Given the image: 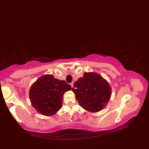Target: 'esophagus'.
<instances>
[{"label":"esophagus","instance_id":"obj_1","mask_svg":"<svg viewBox=\"0 0 149 149\" xmlns=\"http://www.w3.org/2000/svg\"><path fill=\"white\" fill-rule=\"evenodd\" d=\"M70 85L71 86L72 88H73V86H74V82H71V83H70Z\"/></svg>","mask_w":149,"mask_h":149}]
</instances>
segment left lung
I'll return each instance as SVG.
<instances>
[{
	"label": "left lung",
	"instance_id": "left-lung-1",
	"mask_svg": "<svg viewBox=\"0 0 149 149\" xmlns=\"http://www.w3.org/2000/svg\"><path fill=\"white\" fill-rule=\"evenodd\" d=\"M72 91L80 106L90 112L102 110L112 94L108 82L95 72H84L83 77L74 83Z\"/></svg>",
	"mask_w": 149,
	"mask_h": 149
}]
</instances>
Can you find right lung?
<instances>
[{
    "label": "right lung",
    "mask_w": 149,
    "mask_h": 149,
    "mask_svg": "<svg viewBox=\"0 0 149 149\" xmlns=\"http://www.w3.org/2000/svg\"><path fill=\"white\" fill-rule=\"evenodd\" d=\"M72 89L64 80L54 79L52 75H45L33 83L29 90L33 106L45 116L56 114L61 107L64 93Z\"/></svg>",
    "instance_id": "right-lung-1"
}]
</instances>
